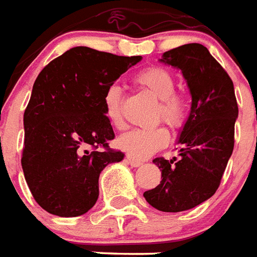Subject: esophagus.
Here are the masks:
<instances>
[{
  "label": "esophagus",
  "mask_w": 257,
  "mask_h": 257,
  "mask_svg": "<svg viewBox=\"0 0 257 257\" xmlns=\"http://www.w3.org/2000/svg\"><path fill=\"white\" fill-rule=\"evenodd\" d=\"M126 159H128V162L132 165L134 167H138L140 166V165H143V162L142 161H139V159H136V158L131 157V155H126Z\"/></svg>",
  "instance_id": "34e87169"
}]
</instances>
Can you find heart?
<instances>
[{
	"label": "heart",
	"instance_id": "heart-1",
	"mask_svg": "<svg viewBox=\"0 0 257 257\" xmlns=\"http://www.w3.org/2000/svg\"><path fill=\"white\" fill-rule=\"evenodd\" d=\"M135 83L159 100L157 119H163L172 128H181L189 113L187 98L176 91V79L170 70L162 66H150L135 75ZM122 90L117 84L107 87L103 96L106 118L115 128H122ZM170 135L165 126L143 129L135 128L121 135L117 144L135 158L150 157L169 143Z\"/></svg>",
	"mask_w": 257,
	"mask_h": 257
}]
</instances>
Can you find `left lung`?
I'll use <instances>...</instances> for the list:
<instances>
[{"label": "left lung", "instance_id": "1", "mask_svg": "<svg viewBox=\"0 0 257 257\" xmlns=\"http://www.w3.org/2000/svg\"><path fill=\"white\" fill-rule=\"evenodd\" d=\"M161 61L181 69L187 79L191 114L178 139L181 158L154 159L162 181L143 196L157 210L180 212L210 199L219 187L234 148L238 106L230 76L200 43L172 49Z\"/></svg>", "mask_w": 257, "mask_h": 257}]
</instances>
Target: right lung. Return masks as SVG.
<instances>
[{"mask_svg": "<svg viewBox=\"0 0 257 257\" xmlns=\"http://www.w3.org/2000/svg\"><path fill=\"white\" fill-rule=\"evenodd\" d=\"M140 60L79 46L38 75L24 111L22 166L43 210L69 218L94 207L100 172L123 158L109 147L114 131L104 114V92Z\"/></svg>", "mask_w": 257, "mask_h": 257, "instance_id": "add662e5", "label": "right lung"}]
</instances>
